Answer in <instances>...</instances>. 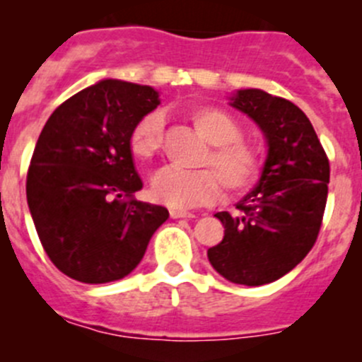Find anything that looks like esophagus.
Returning a JSON list of instances; mask_svg holds the SVG:
<instances>
[{
	"label": "esophagus",
	"instance_id": "34e87169",
	"mask_svg": "<svg viewBox=\"0 0 362 362\" xmlns=\"http://www.w3.org/2000/svg\"><path fill=\"white\" fill-rule=\"evenodd\" d=\"M170 215L171 218H194L196 217L194 214H189V211H184V210H170Z\"/></svg>",
	"mask_w": 362,
	"mask_h": 362
}]
</instances>
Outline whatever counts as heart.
Returning <instances> with one entry per match:
<instances>
[{
  "label": "heart",
  "instance_id": "obj_1",
  "mask_svg": "<svg viewBox=\"0 0 362 362\" xmlns=\"http://www.w3.org/2000/svg\"><path fill=\"white\" fill-rule=\"evenodd\" d=\"M198 133L211 145L203 164L215 170L182 171L160 168L151 180V191L158 202L171 208H194L214 202L221 192V182L229 192L250 187L261 171L259 152L240 140L242 129L228 112L215 107H199L191 112ZM164 119L159 112L141 117L131 133V152L138 159H152L163 145ZM221 180L218 181V178Z\"/></svg>",
  "mask_w": 362,
  "mask_h": 362
}]
</instances>
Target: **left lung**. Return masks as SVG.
Segmentation results:
<instances>
[{"label": "left lung", "instance_id": "left-lung-1", "mask_svg": "<svg viewBox=\"0 0 362 362\" xmlns=\"http://www.w3.org/2000/svg\"><path fill=\"white\" fill-rule=\"evenodd\" d=\"M229 105L250 117L266 140L261 177L236 208L218 211L224 238L208 249L218 275L240 286H264L294 269L315 243L329 184V160L308 117L261 89H240Z\"/></svg>", "mask_w": 362, "mask_h": 362}]
</instances>
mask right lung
I'll use <instances>...</instances> for the list:
<instances>
[{"instance_id": "1", "label": "right lung", "mask_w": 362, "mask_h": 362, "mask_svg": "<svg viewBox=\"0 0 362 362\" xmlns=\"http://www.w3.org/2000/svg\"><path fill=\"white\" fill-rule=\"evenodd\" d=\"M159 103L154 87L107 78L64 101L43 126L25 194L43 249L69 279H124L170 217L159 204L120 199L144 187L129 140Z\"/></svg>"}]
</instances>
